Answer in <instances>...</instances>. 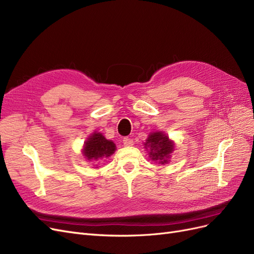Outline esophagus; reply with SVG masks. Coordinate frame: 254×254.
<instances>
[{
	"label": "esophagus",
	"instance_id": "1",
	"mask_svg": "<svg viewBox=\"0 0 254 254\" xmlns=\"http://www.w3.org/2000/svg\"><path fill=\"white\" fill-rule=\"evenodd\" d=\"M123 143H124L125 146H131V145H133V140L130 139V137H128V136H126V137H124V139H123Z\"/></svg>",
	"mask_w": 254,
	"mask_h": 254
}]
</instances>
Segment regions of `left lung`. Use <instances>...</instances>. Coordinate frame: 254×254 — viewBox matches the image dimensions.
I'll list each match as a JSON object with an SVG mask.
<instances>
[{"mask_svg":"<svg viewBox=\"0 0 254 254\" xmlns=\"http://www.w3.org/2000/svg\"><path fill=\"white\" fill-rule=\"evenodd\" d=\"M145 147L146 149H149V157L152 161H158L159 163L164 164L174 150V144L167 135L161 132H155L151 133L146 140Z\"/></svg>","mask_w":254,"mask_h":254,"instance_id":"1","label":"left lung"}]
</instances>
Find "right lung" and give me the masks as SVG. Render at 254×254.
<instances>
[{
  "mask_svg": "<svg viewBox=\"0 0 254 254\" xmlns=\"http://www.w3.org/2000/svg\"><path fill=\"white\" fill-rule=\"evenodd\" d=\"M115 150L112 141L106 140L102 133H93L84 143L83 156L88 160H97L110 157Z\"/></svg>",
  "mask_w": 254,
  "mask_h": 254,
  "instance_id": "1",
  "label": "right lung"
}]
</instances>
